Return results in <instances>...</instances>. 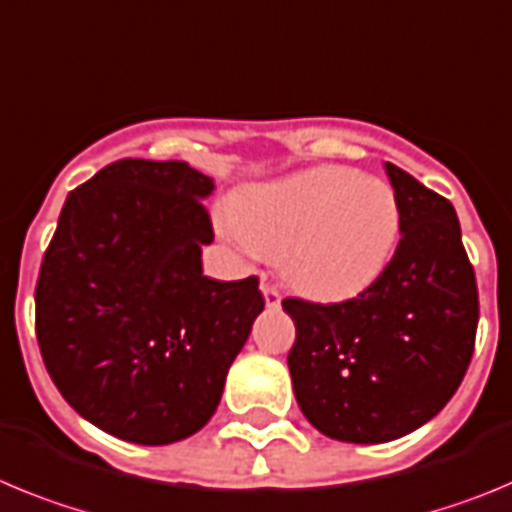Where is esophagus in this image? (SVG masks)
<instances>
[{
	"label": "esophagus",
	"mask_w": 512,
	"mask_h": 512,
	"mask_svg": "<svg viewBox=\"0 0 512 512\" xmlns=\"http://www.w3.org/2000/svg\"><path fill=\"white\" fill-rule=\"evenodd\" d=\"M262 296H265V303H267V308H278L280 306V293H278V288H275V285H270V283H265V280H262Z\"/></svg>",
	"instance_id": "1"
}]
</instances>
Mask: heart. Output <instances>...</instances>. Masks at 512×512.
I'll return each mask as SVG.
<instances>
[{
  "mask_svg": "<svg viewBox=\"0 0 512 512\" xmlns=\"http://www.w3.org/2000/svg\"><path fill=\"white\" fill-rule=\"evenodd\" d=\"M232 224L247 250L278 257L290 288L342 301L375 283L400 237V204L380 178L321 165L245 191Z\"/></svg>",
  "mask_w": 512,
  "mask_h": 512,
  "instance_id": "1",
  "label": "heart"
}]
</instances>
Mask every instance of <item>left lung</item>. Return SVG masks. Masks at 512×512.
Segmentation results:
<instances>
[{
	"label": "left lung",
	"mask_w": 512,
	"mask_h": 512,
	"mask_svg": "<svg viewBox=\"0 0 512 512\" xmlns=\"http://www.w3.org/2000/svg\"><path fill=\"white\" fill-rule=\"evenodd\" d=\"M385 173L400 242L380 278L342 303L283 301L296 324L288 367L303 416L349 444H385L431 421L457 393L480 319L454 206L398 165Z\"/></svg>",
	"instance_id": "8db88e82"
}]
</instances>
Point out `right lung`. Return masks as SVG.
I'll return each mask as SVG.
<instances>
[{"label": "right lung", "instance_id": "right-lung-1", "mask_svg": "<svg viewBox=\"0 0 512 512\" xmlns=\"http://www.w3.org/2000/svg\"><path fill=\"white\" fill-rule=\"evenodd\" d=\"M214 178L127 158L68 193L40 265L35 331L78 416L132 444L193 436L265 308L257 278H206Z\"/></svg>", "mask_w": 512, "mask_h": 512}]
</instances>
